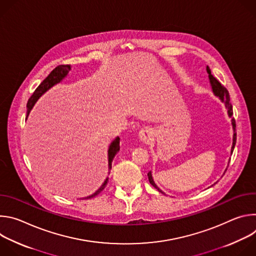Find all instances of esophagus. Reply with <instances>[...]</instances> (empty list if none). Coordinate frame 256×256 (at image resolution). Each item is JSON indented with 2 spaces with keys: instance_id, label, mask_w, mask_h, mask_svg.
<instances>
[{
  "instance_id": "esophagus-1",
  "label": "esophagus",
  "mask_w": 256,
  "mask_h": 256,
  "mask_svg": "<svg viewBox=\"0 0 256 256\" xmlns=\"http://www.w3.org/2000/svg\"><path fill=\"white\" fill-rule=\"evenodd\" d=\"M138 136H140V140L144 142H149L152 138V132L150 128H142L138 132Z\"/></svg>"
}]
</instances>
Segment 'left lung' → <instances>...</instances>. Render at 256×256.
<instances>
[{
	"mask_svg": "<svg viewBox=\"0 0 256 256\" xmlns=\"http://www.w3.org/2000/svg\"><path fill=\"white\" fill-rule=\"evenodd\" d=\"M206 72L208 74V79H210V86H212V92L216 96H218V98H220L223 102H225V105L226 107L228 108V114L230 118H232V114H233V110H232V105L230 103V96H229V92L228 90L218 82L210 72V70L208 66H206ZM232 126H233V130H234V134H233V144H232V148H231V154L233 153V150L235 148V144H236V138H237V134H236V122H235V120L232 118ZM148 177H149V181L150 184L157 190H159L161 194H164L156 184L155 182L153 180V177H152V173L151 171L148 173Z\"/></svg>",
	"mask_w": 256,
	"mask_h": 256,
	"instance_id": "8db88e82",
	"label": "left lung"
}]
</instances>
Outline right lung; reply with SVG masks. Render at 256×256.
Instances as JSON below:
<instances>
[{
	"instance_id": "obj_1",
	"label": "right lung",
	"mask_w": 256,
	"mask_h": 256,
	"mask_svg": "<svg viewBox=\"0 0 256 256\" xmlns=\"http://www.w3.org/2000/svg\"><path fill=\"white\" fill-rule=\"evenodd\" d=\"M70 70V64H60V66H58L56 68H54L50 72V74L40 83V85L38 88L35 89V91L31 95V97L29 98V100L27 102V116H28L30 110L32 109L33 105L35 104L36 101L40 99V97L42 94H44L48 89H50L52 86L60 83L68 75V72ZM120 138L118 136H116V140H114L110 144V146H109V149H108V167H109V169L112 168V162L114 156L120 151ZM107 182H108V177L105 179V181L103 182V184L99 188L98 190H96L93 194H91V196H89L85 198H92L96 196L97 194H99L105 188Z\"/></svg>"
}]
</instances>
